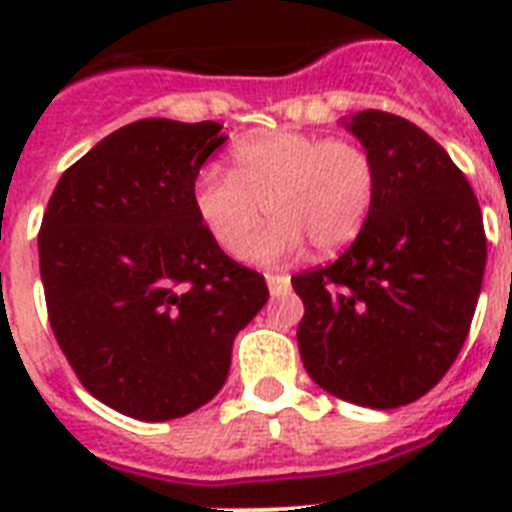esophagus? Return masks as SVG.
<instances>
[{
    "mask_svg": "<svg viewBox=\"0 0 512 512\" xmlns=\"http://www.w3.org/2000/svg\"><path fill=\"white\" fill-rule=\"evenodd\" d=\"M265 281H268V289H271L273 297L279 295H287L289 292V276H284V273H265Z\"/></svg>",
    "mask_w": 512,
    "mask_h": 512,
    "instance_id": "34e87169",
    "label": "esophagus"
}]
</instances>
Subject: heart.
Masks as SVG:
<instances>
[{
  "instance_id": "b5f03b06",
  "label": "heart",
  "mask_w": 512,
  "mask_h": 512,
  "mask_svg": "<svg viewBox=\"0 0 512 512\" xmlns=\"http://www.w3.org/2000/svg\"><path fill=\"white\" fill-rule=\"evenodd\" d=\"M377 199V164L356 140L308 132H263L233 148V172L201 170L193 185L196 215L228 255L263 265L303 249L335 255L364 231ZM274 217L257 237L262 204ZM253 237L252 240L248 236Z\"/></svg>"
}]
</instances>
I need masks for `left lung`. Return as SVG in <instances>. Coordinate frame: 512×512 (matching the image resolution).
<instances>
[{"label": "left lung", "mask_w": 512, "mask_h": 512, "mask_svg": "<svg viewBox=\"0 0 512 512\" xmlns=\"http://www.w3.org/2000/svg\"><path fill=\"white\" fill-rule=\"evenodd\" d=\"M356 135L377 164L364 231L335 263L292 276L297 348L332 396L396 409L441 382L470 332L486 268L468 177L417 124L366 108Z\"/></svg>", "instance_id": "1"}]
</instances>
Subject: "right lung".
I'll return each mask as SVG.
<instances>
[{
    "instance_id": "right-lung-1",
    "label": "right lung",
    "mask_w": 512,
    "mask_h": 512,
    "mask_svg": "<svg viewBox=\"0 0 512 512\" xmlns=\"http://www.w3.org/2000/svg\"><path fill=\"white\" fill-rule=\"evenodd\" d=\"M223 124L143 119L71 164L39 228L47 319L84 388L146 422L215 398L233 340L268 303L263 273L217 247L193 207Z\"/></svg>"
}]
</instances>
